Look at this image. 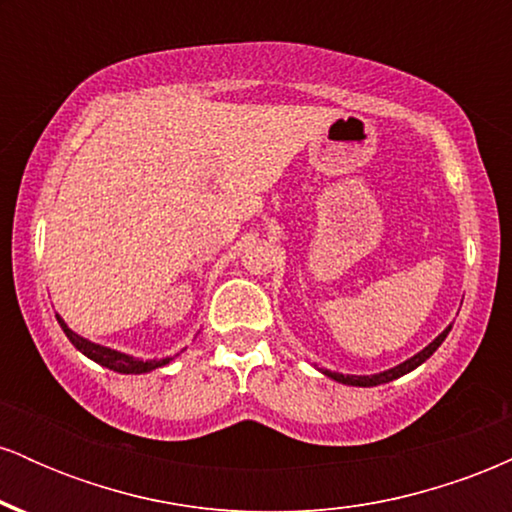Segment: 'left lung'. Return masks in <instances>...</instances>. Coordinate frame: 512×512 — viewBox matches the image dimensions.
<instances>
[{
    "label": "left lung",
    "mask_w": 512,
    "mask_h": 512,
    "mask_svg": "<svg viewBox=\"0 0 512 512\" xmlns=\"http://www.w3.org/2000/svg\"><path fill=\"white\" fill-rule=\"evenodd\" d=\"M448 332H450V327H448V330H445V332H440L438 337L433 339V342L428 344L424 351H419V354H416V356L407 358V361L399 363V366H395V368L385 370V373H378V375H342V373H330V370H325V375H330V378H332V380H337V383H344V385H358V387H373V385L390 383V380L399 378V375L409 373V370H414L416 366H421V363H424L426 358H431V356H433V351H436L438 346L445 342V337H448Z\"/></svg>",
    "instance_id": "1"
}]
</instances>
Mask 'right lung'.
<instances>
[{"label":"right lung","instance_id":"1","mask_svg":"<svg viewBox=\"0 0 512 512\" xmlns=\"http://www.w3.org/2000/svg\"><path fill=\"white\" fill-rule=\"evenodd\" d=\"M57 322H60L64 334L69 337V342H72L76 349L81 351V354L91 358V361L101 363V366H105V368L117 370V373H149V370H156V368L166 366V363L173 361V358H154V361H142V358L120 354V351L108 349V346H101V344H93V342H88V339L79 337V334H74L67 325H64L62 317H57Z\"/></svg>","mask_w":512,"mask_h":512}]
</instances>
